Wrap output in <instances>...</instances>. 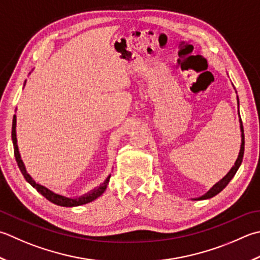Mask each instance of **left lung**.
Segmentation results:
<instances>
[{
  "label": "left lung",
  "instance_id": "obj_1",
  "mask_svg": "<svg viewBox=\"0 0 260 260\" xmlns=\"http://www.w3.org/2000/svg\"><path fill=\"white\" fill-rule=\"evenodd\" d=\"M238 105H239V98H238ZM240 115V114H239ZM240 128H241V147H240V152H239V155H238V159L236 161L235 166L232 167V169L229 171V174L223 178V179L221 181H218L216 185H214L212 187V189L207 192V194H205L204 196H202L198 198V200H207V198H211L213 196L217 195L218 192L222 191L224 188L226 187V185L230 182V180L232 179L233 177H235L237 170L239 169V167H240L241 162H242V157H243V152H245V134H243V126H242V120L240 118Z\"/></svg>",
  "mask_w": 260,
  "mask_h": 260
}]
</instances>
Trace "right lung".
<instances>
[{"label": "right lung", "instance_id": "1", "mask_svg": "<svg viewBox=\"0 0 260 260\" xmlns=\"http://www.w3.org/2000/svg\"><path fill=\"white\" fill-rule=\"evenodd\" d=\"M15 125H17V118H15V115H14L13 116V121H12V141H13L14 156H15V160H17L19 169H20V171H21V174L23 175L24 179L27 180L34 188H36V190L40 192V194H42L45 198H47L49 202H52V203H54V204L58 205V206L73 207V206L83 205V204H86V203L92 202V201L96 200V198H98L99 196L104 194V191L106 190V188H107V185H108V182H109L110 176L107 178L103 185H100L98 188H95V189H93L91 192H88L86 195L81 196L79 198H69V197L62 196V195L55 194L54 191L49 190L48 188H46V187L39 185V184H36V181L27 174V171H25V168H24V165H23V162L21 160V156H20L18 145H17V134H15Z\"/></svg>", "mask_w": 260, "mask_h": 260}]
</instances>
